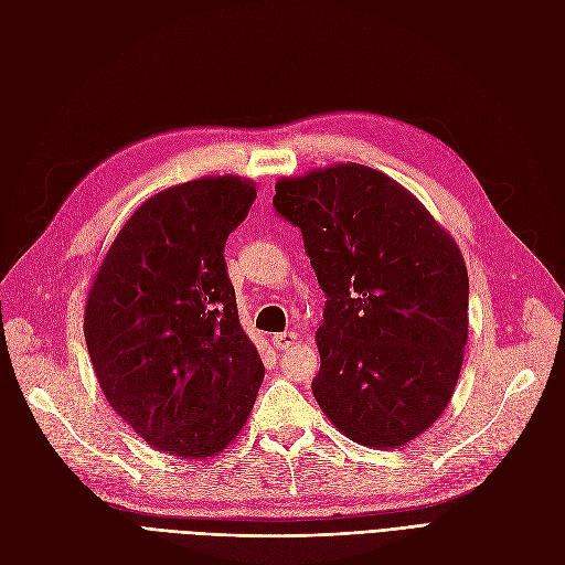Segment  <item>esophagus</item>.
I'll return each mask as SVG.
<instances>
[{
  "mask_svg": "<svg viewBox=\"0 0 565 565\" xmlns=\"http://www.w3.org/2000/svg\"><path fill=\"white\" fill-rule=\"evenodd\" d=\"M270 343H274V348H278V350H287L289 345L297 343V334L295 332H280V334L270 339Z\"/></svg>",
  "mask_w": 565,
  "mask_h": 565,
  "instance_id": "1",
  "label": "esophagus"
}]
</instances>
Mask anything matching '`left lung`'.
I'll list each match as a JSON object with an SVG mask.
<instances>
[{"instance_id":"left-lung-1","label":"left lung","mask_w":565,"mask_h":565,"mask_svg":"<svg viewBox=\"0 0 565 565\" xmlns=\"http://www.w3.org/2000/svg\"><path fill=\"white\" fill-rule=\"evenodd\" d=\"M327 295L313 395L339 430L399 449L449 404L468 343L470 280L451 233L387 174L337 163L276 182Z\"/></svg>"}]
</instances>
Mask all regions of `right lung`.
Instances as JSON below:
<instances>
[{
	"instance_id": "add662e5",
	"label": "right lung",
	"mask_w": 565,
	"mask_h": 565,
	"mask_svg": "<svg viewBox=\"0 0 565 565\" xmlns=\"http://www.w3.org/2000/svg\"><path fill=\"white\" fill-rule=\"evenodd\" d=\"M238 174L153 193L116 233L86 297L84 337L109 406L157 451L203 460L238 437L264 381L224 243L255 203Z\"/></svg>"
}]
</instances>
